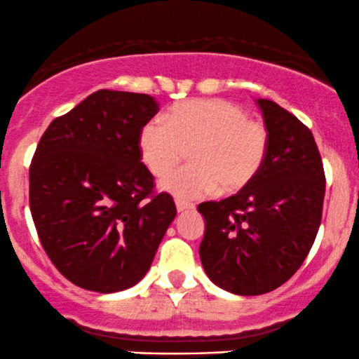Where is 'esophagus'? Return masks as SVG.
<instances>
[{"label": "esophagus", "instance_id": "esophagus-1", "mask_svg": "<svg viewBox=\"0 0 359 359\" xmlns=\"http://www.w3.org/2000/svg\"><path fill=\"white\" fill-rule=\"evenodd\" d=\"M176 208H178V212H187V210H191V208H195V205L190 203V201L176 200Z\"/></svg>", "mask_w": 359, "mask_h": 359}]
</instances>
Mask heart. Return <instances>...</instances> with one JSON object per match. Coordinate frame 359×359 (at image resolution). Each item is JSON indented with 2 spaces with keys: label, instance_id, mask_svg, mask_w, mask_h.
<instances>
[{
  "label": "heart",
  "instance_id": "b5f03b06",
  "mask_svg": "<svg viewBox=\"0 0 359 359\" xmlns=\"http://www.w3.org/2000/svg\"><path fill=\"white\" fill-rule=\"evenodd\" d=\"M269 146L264 123L249 118L237 103L222 98L181 102L152 120L139 135L140 159L154 176H164L191 151L192 164L161 180L163 191L200 198L219 188L222 195L244 190L259 175Z\"/></svg>",
  "mask_w": 359,
  "mask_h": 359
}]
</instances>
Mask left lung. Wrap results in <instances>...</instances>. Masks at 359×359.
Here are the masks:
<instances>
[{
    "mask_svg": "<svg viewBox=\"0 0 359 359\" xmlns=\"http://www.w3.org/2000/svg\"><path fill=\"white\" fill-rule=\"evenodd\" d=\"M269 146L259 175L237 195L203 201L200 259L217 287L263 295L307 257L322 219L325 176L312 132L271 100H256Z\"/></svg>",
    "mask_w": 359,
    "mask_h": 359,
    "instance_id": "obj_1",
    "label": "left lung"
}]
</instances>
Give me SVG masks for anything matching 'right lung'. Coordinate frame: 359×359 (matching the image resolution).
Segmentation results:
<instances>
[{
	"label": "right lung",
	"mask_w": 359,
	"mask_h": 359,
	"mask_svg": "<svg viewBox=\"0 0 359 359\" xmlns=\"http://www.w3.org/2000/svg\"><path fill=\"white\" fill-rule=\"evenodd\" d=\"M152 96L100 90L57 116L30 164V212L47 256L71 283L115 293L139 283L176 217L152 191L139 135Z\"/></svg>",
	"instance_id": "1"
}]
</instances>
